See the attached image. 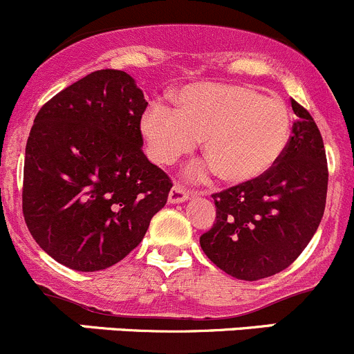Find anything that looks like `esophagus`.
<instances>
[{"instance_id":"34e87169","label":"esophagus","mask_w":354,"mask_h":354,"mask_svg":"<svg viewBox=\"0 0 354 354\" xmlns=\"http://www.w3.org/2000/svg\"><path fill=\"white\" fill-rule=\"evenodd\" d=\"M189 199V192L182 185L176 184L169 192V203H184Z\"/></svg>"}]
</instances>
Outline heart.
<instances>
[{"label": "heart", "instance_id": "1", "mask_svg": "<svg viewBox=\"0 0 354 354\" xmlns=\"http://www.w3.org/2000/svg\"><path fill=\"white\" fill-rule=\"evenodd\" d=\"M148 156L172 165L201 139L208 162L189 170L203 180L216 172L227 184H248L274 169L291 134L289 110L277 97L241 84H189L174 96V108L148 104L139 120Z\"/></svg>", "mask_w": 354, "mask_h": 354}]
</instances>
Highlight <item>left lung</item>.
I'll return each mask as SVG.
<instances>
[{"mask_svg":"<svg viewBox=\"0 0 354 354\" xmlns=\"http://www.w3.org/2000/svg\"><path fill=\"white\" fill-rule=\"evenodd\" d=\"M291 104L297 118L277 165L257 180L213 194L215 223L199 237L206 257L239 281H260L288 268L324 216V139L311 115L295 100Z\"/></svg>","mask_w":354,"mask_h":354,"instance_id":"obj_1","label":"left lung"}]
</instances>
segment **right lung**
Segmentation results:
<instances>
[{"mask_svg": "<svg viewBox=\"0 0 354 354\" xmlns=\"http://www.w3.org/2000/svg\"><path fill=\"white\" fill-rule=\"evenodd\" d=\"M148 106L122 70H97L51 97L26 146L22 209L44 253L104 270L142 241L172 182L142 153Z\"/></svg>", "mask_w": 354, "mask_h": 354, "instance_id": "right-lung-1", "label": "right lung"}]
</instances>
